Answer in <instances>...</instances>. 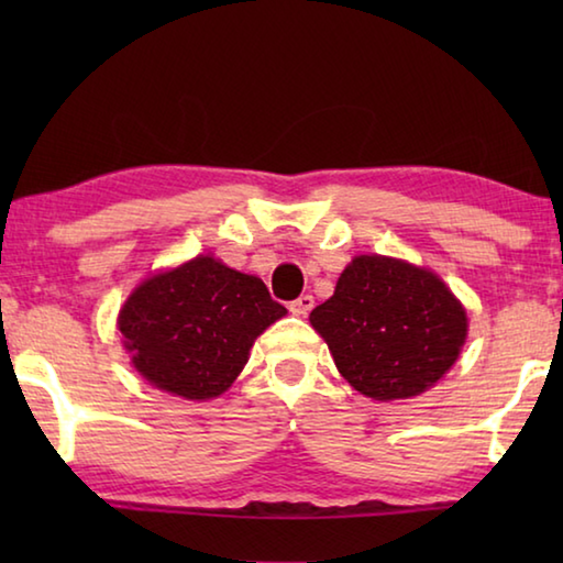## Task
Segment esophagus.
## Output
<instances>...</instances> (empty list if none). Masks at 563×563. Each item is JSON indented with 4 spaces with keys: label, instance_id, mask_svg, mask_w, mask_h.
I'll return each mask as SVG.
<instances>
[{
    "label": "esophagus",
    "instance_id": "obj_1",
    "mask_svg": "<svg viewBox=\"0 0 563 563\" xmlns=\"http://www.w3.org/2000/svg\"><path fill=\"white\" fill-rule=\"evenodd\" d=\"M312 295H300V298H295L292 302H290V312L292 316H308V312L312 310Z\"/></svg>",
    "mask_w": 563,
    "mask_h": 563
}]
</instances>
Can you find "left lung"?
Listing matches in <instances>:
<instances>
[{"instance_id": "left-lung-1", "label": "left lung", "mask_w": 563, "mask_h": 563, "mask_svg": "<svg viewBox=\"0 0 563 563\" xmlns=\"http://www.w3.org/2000/svg\"><path fill=\"white\" fill-rule=\"evenodd\" d=\"M310 322L340 375L383 402L432 387L466 338V312L434 273L379 255H357Z\"/></svg>"}]
</instances>
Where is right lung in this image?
Listing matches in <instances>:
<instances>
[{
  "instance_id": "obj_1",
  "label": "right lung",
  "mask_w": 563,
  "mask_h": 563,
  "mask_svg": "<svg viewBox=\"0 0 563 563\" xmlns=\"http://www.w3.org/2000/svg\"><path fill=\"white\" fill-rule=\"evenodd\" d=\"M283 316L261 278L201 255L139 285L119 312V330L151 385L208 399L233 385L253 340Z\"/></svg>"
}]
</instances>
